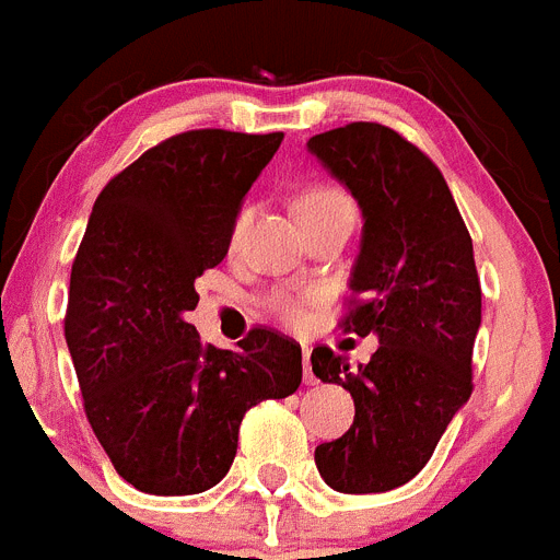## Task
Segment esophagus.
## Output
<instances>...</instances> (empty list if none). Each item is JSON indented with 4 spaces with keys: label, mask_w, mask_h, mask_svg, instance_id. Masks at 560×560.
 I'll list each match as a JSON object with an SVG mask.
<instances>
[{
    "label": "esophagus",
    "mask_w": 560,
    "mask_h": 560,
    "mask_svg": "<svg viewBox=\"0 0 560 560\" xmlns=\"http://www.w3.org/2000/svg\"><path fill=\"white\" fill-rule=\"evenodd\" d=\"M301 357H304V382L306 385H312L315 382V374H312V365H310V349H301Z\"/></svg>",
    "instance_id": "obj_1"
}]
</instances>
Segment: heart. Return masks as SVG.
Here are the masks:
<instances>
[{
    "mask_svg": "<svg viewBox=\"0 0 560 560\" xmlns=\"http://www.w3.org/2000/svg\"><path fill=\"white\" fill-rule=\"evenodd\" d=\"M299 218L301 223H324V220L335 218H354V203L342 189L331 184H317L310 186L304 195L299 198ZM248 220V211H243L234 223V234H240V229ZM315 299L312 292H273L270 295V310L287 320V324H301L306 315V304Z\"/></svg>",
    "mask_w": 560,
    "mask_h": 560,
    "instance_id": "heart-1",
    "label": "heart"
}]
</instances>
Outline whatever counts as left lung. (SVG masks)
Wrapping results in <instances>:
<instances>
[{
  "mask_svg": "<svg viewBox=\"0 0 560 560\" xmlns=\"http://www.w3.org/2000/svg\"><path fill=\"white\" fill-rule=\"evenodd\" d=\"M306 148L362 211L349 281L360 301L342 329L380 337L357 368L326 346L312 351V374L354 399V424L320 443L315 463L335 491L382 493L427 466L471 396L482 310L475 248L441 170L396 130L351 122Z\"/></svg>",
  "mask_w": 560,
  "mask_h": 560,
  "instance_id": "1",
  "label": "left lung"
}]
</instances>
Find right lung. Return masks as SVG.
I'll return each instance as SVG.
<instances>
[{
	"mask_svg": "<svg viewBox=\"0 0 560 560\" xmlns=\"http://www.w3.org/2000/svg\"><path fill=\"white\" fill-rule=\"evenodd\" d=\"M284 133L186 130L110 178L69 279L67 346L83 407L117 475L144 493L218 486L243 416L301 385V346L250 329L200 342L195 279L225 259L243 200Z\"/></svg>",
	"mask_w": 560,
	"mask_h": 560,
	"instance_id": "obj_1",
	"label": "right lung"
}]
</instances>
